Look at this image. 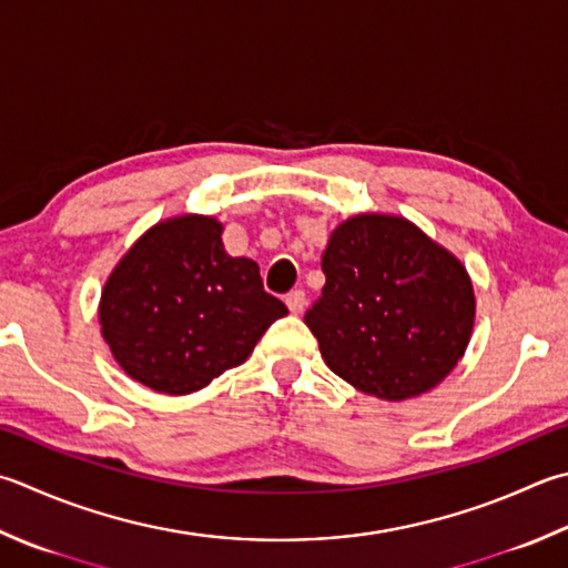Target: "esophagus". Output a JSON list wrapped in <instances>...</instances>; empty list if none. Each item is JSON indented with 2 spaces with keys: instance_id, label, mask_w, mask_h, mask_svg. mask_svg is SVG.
I'll return each instance as SVG.
<instances>
[{
  "instance_id": "esophagus-1",
  "label": "esophagus",
  "mask_w": 568,
  "mask_h": 568,
  "mask_svg": "<svg viewBox=\"0 0 568 568\" xmlns=\"http://www.w3.org/2000/svg\"><path fill=\"white\" fill-rule=\"evenodd\" d=\"M286 306L292 314H302L306 306V292L304 288H294V292L286 294Z\"/></svg>"
}]
</instances>
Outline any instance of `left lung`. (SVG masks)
<instances>
[{
    "label": "left lung",
    "mask_w": 568,
    "mask_h": 568,
    "mask_svg": "<svg viewBox=\"0 0 568 568\" xmlns=\"http://www.w3.org/2000/svg\"><path fill=\"white\" fill-rule=\"evenodd\" d=\"M326 284L304 321L326 366L385 400L430 390L469 344L473 282L408 220L358 215L321 256Z\"/></svg>",
    "instance_id": "8db88e82"
}]
</instances>
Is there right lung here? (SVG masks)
<instances>
[{"mask_svg": "<svg viewBox=\"0 0 568 568\" xmlns=\"http://www.w3.org/2000/svg\"><path fill=\"white\" fill-rule=\"evenodd\" d=\"M286 314L264 292L256 262L224 252L222 224L187 215L133 244L105 282L99 321L128 376L187 395L240 366Z\"/></svg>", "mask_w": 568, "mask_h": 568, "instance_id": "right-lung-1", "label": "right lung"}]
</instances>
